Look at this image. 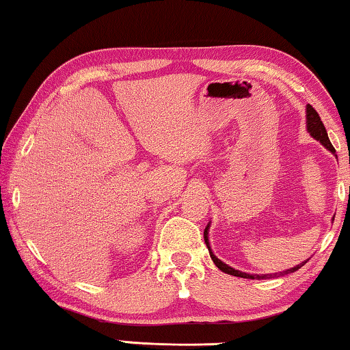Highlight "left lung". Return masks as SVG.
<instances>
[{
  "label": "left lung",
  "mask_w": 350,
  "mask_h": 350,
  "mask_svg": "<svg viewBox=\"0 0 350 350\" xmlns=\"http://www.w3.org/2000/svg\"><path fill=\"white\" fill-rule=\"evenodd\" d=\"M306 119H308V122H306V126H308V132L310 133V137H314L315 140H319L320 143H322V145H323L325 148H327V150L332 151L333 154H336V151H334V148H333V145H332V142H329V138H328L327 129H325L323 122L320 121L319 113L315 111V109H314L312 107H310V105H308V107H306ZM208 229H210V224H207V228L204 229V241H205V243H207V248H208L210 258H212L213 262H215V266H217L219 271L226 272V274H229V275L243 277V279H258V280H261V279H272V277L284 275V274H290V272L298 271L301 266H304V265H306V261H304V262H301V265H298V266L291 267V269H286V271H284V272H280V274H247V272L237 271V269H234V267H231V266L224 265V262H223L221 260H218V258L213 255L212 248H210V243H208Z\"/></svg>",
  "instance_id": "left-lung-1"
}]
</instances>
